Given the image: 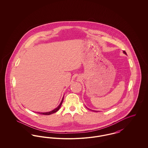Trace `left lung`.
I'll return each instance as SVG.
<instances>
[{
  "label": "left lung",
  "instance_id": "8db88e82",
  "mask_svg": "<svg viewBox=\"0 0 148 148\" xmlns=\"http://www.w3.org/2000/svg\"><path fill=\"white\" fill-rule=\"evenodd\" d=\"M123 53H124V54H127V53H126V52H125V51H124H124H123ZM94 112H95V111H94Z\"/></svg>",
  "mask_w": 148,
  "mask_h": 148
}]
</instances>
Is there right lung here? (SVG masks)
Wrapping results in <instances>:
<instances>
[{"label":"right lung","instance_id":"add662e5","mask_svg":"<svg viewBox=\"0 0 148 148\" xmlns=\"http://www.w3.org/2000/svg\"><path fill=\"white\" fill-rule=\"evenodd\" d=\"M63 99L64 97L62 99V101H61V103H60V104L59 105V106L56 108L55 109H54L53 110H52V111H50L49 112H46V113H39V114H43V115H50V114H53V113H56L57 111H58L59 110V109L60 108V107H61V106H62V103H63Z\"/></svg>","mask_w":148,"mask_h":148}]
</instances>
